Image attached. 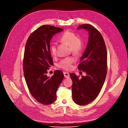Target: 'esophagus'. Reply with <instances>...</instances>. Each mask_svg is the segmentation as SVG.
Segmentation results:
<instances>
[{"instance_id": "34e87169", "label": "esophagus", "mask_w": 128, "mask_h": 128, "mask_svg": "<svg viewBox=\"0 0 128 128\" xmlns=\"http://www.w3.org/2000/svg\"><path fill=\"white\" fill-rule=\"evenodd\" d=\"M63 74H64V77L65 78H69V74H68V72H63Z\"/></svg>"}]
</instances>
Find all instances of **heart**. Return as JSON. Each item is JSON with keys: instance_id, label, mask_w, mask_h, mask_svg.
Returning a JSON list of instances; mask_svg holds the SVG:
<instances>
[{"instance_id": "heart-1", "label": "heart", "mask_w": 128, "mask_h": 128, "mask_svg": "<svg viewBox=\"0 0 128 128\" xmlns=\"http://www.w3.org/2000/svg\"><path fill=\"white\" fill-rule=\"evenodd\" d=\"M61 42L69 46L70 51L73 54L77 55L81 52L82 48V44L81 40L78 38V36L72 32L66 31L64 32L59 38ZM50 52L52 57H55L57 54L56 46L52 44L50 46ZM74 59L72 57H67L62 59L58 64V66L65 70H70L72 68V64Z\"/></svg>"}]
</instances>
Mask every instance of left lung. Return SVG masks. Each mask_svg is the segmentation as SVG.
I'll return each instance as SVG.
<instances>
[{
	"instance_id": "1",
	"label": "left lung",
	"mask_w": 128,
	"mask_h": 128,
	"mask_svg": "<svg viewBox=\"0 0 128 128\" xmlns=\"http://www.w3.org/2000/svg\"><path fill=\"white\" fill-rule=\"evenodd\" d=\"M77 29H84L88 33V44L78 66V69L86 75L80 79L75 74L70 76L73 100L79 105H86L96 98L103 86L107 74V53L102 36L95 27L83 24Z\"/></svg>"
}]
</instances>
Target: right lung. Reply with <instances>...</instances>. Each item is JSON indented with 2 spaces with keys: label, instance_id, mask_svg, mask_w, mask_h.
<instances>
[{
  "label": "right lung",
  "instance_id": "1",
  "mask_svg": "<svg viewBox=\"0 0 128 128\" xmlns=\"http://www.w3.org/2000/svg\"><path fill=\"white\" fill-rule=\"evenodd\" d=\"M63 29L42 25L32 32L26 44L23 71L30 93L35 99L44 105L56 101L58 88L64 78L63 73L56 70L51 78L47 70L53 65L50 52V42L54 35Z\"/></svg>",
  "mask_w": 128,
  "mask_h": 128
}]
</instances>
